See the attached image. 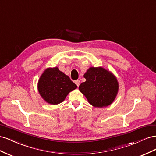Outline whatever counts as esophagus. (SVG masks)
I'll return each instance as SVG.
<instances>
[{
    "instance_id": "obj_1",
    "label": "esophagus",
    "mask_w": 156,
    "mask_h": 156,
    "mask_svg": "<svg viewBox=\"0 0 156 156\" xmlns=\"http://www.w3.org/2000/svg\"><path fill=\"white\" fill-rule=\"evenodd\" d=\"M74 82H75L76 84V86H77L78 87L80 86V81L78 80H76Z\"/></svg>"
}]
</instances>
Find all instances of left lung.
Returning a JSON list of instances; mask_svg holds the SVG:
<instances>
[{"label": "left lung", "mask_w": 156, "mask_h": 156, "mask_svg": "<svg viewBox=\"0 0 156 156\" xmlns=\"http://www.w3.org/2000/svg\"><path fill=\"white\" fill-rule=\"evenodd\" d=\"M86 82L79 86L89 103L98 108L112 104L117 96L119 83L116 77L101 66L90 67L84 74Z\"/></svg>", "instance_id": "1"}]
</instances>
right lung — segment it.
I'll use <instances>...</instances> for the list:
<instances>
[{
    "label": "right lung",
    "mask_w": 156,
    "mask_h": 156,
    "mask_svg": "<svg viewBox=\"0 0 156 156\" xmlns=\"http://www.w3.org/2000/svg\"><path fill=\"white\" fill-rule=\"evenodd\" d=\"M38 91L42 99L50 105L62 103L77 86L58 67L47 68L38 82Z\"/></svg>",
    "instance_id": "add662e5"
}]
</instances>
